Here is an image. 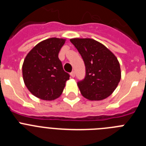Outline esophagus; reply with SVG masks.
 I'll list each match as a JSON object with an SVG mask.
<instances>
[{"mask_svg":"<svg viewBox=\"0 0 146 146\" xmlns=\"http://www.w3.org/2000/svg\"><path fill=\"white\" fill-rule=\"evenodd\" d=\"M71 76H72V77H74V76H75V72H74V71H73V72H71Z\"/></svg>","mask_w":146,"mask_h":146,"instance_id":"esophagus-1","label":"esophagus"}]
</instances>
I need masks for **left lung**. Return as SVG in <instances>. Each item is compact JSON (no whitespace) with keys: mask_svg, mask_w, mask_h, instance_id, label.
<instances>
[{"mask_svg":"<svg viewBox=\"0 0 146 146\" xmlns=\"http://www.w3.org/2000/svg\"><path fill=\"white\" fill-rule=\"evenodd\" d=\"M86 66V77L77 82L82 96L91 101H100L113 94L121 77L115 55L104 44L92 38H71Z\"/></svg>","mask_w":146,"mask_h":146,"instance_id":"obj_1","label":"left lung"}]
</instances>
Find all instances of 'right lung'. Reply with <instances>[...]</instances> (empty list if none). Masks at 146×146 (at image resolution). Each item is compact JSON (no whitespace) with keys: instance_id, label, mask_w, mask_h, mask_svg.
<instances>
[{"instance_id":"add662e5","label":"right lung","mask_w":146,"mask_h":146,"mask_svg":"<svg viewBox=\"0 0 146 146\" xmlns=\"http://www.w3.org/2000/svg\"><path fill=\"white\" fill-rule=\"evenodd\" d=\"M66 39L50 38L37 44L26 55L23 64L25 86L33 96L54 100L61 95L69 79L64 72L58 53Z\"/></svg>"}]
</instances>
